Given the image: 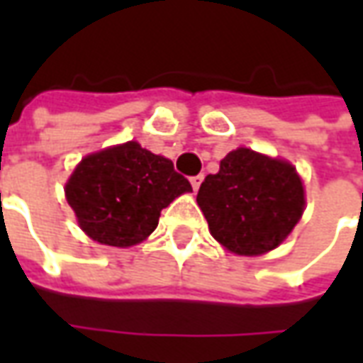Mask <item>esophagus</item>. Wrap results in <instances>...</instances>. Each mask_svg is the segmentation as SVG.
<instances>
[{
  "mask_svg": "<svg viewBox=\"0 0 363 363\" xmlns=\"http://www.w3.org/2000/svg\"><path fill=\"white\" fill-rule=\"evenodd\" d=\"M202 181H204V174H196V177H192V179H190V184H192V189H194V190L200 189Z\"/></svg>",
  "mask_w": 363,
  "mask_h": 363,
  "instance_id": "34e87169",
  "label": "esophagus"
}]
</instances>
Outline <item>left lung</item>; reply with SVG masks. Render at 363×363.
<instances>
[{
    "instance_id": "1",
    "label": "left lung",
    "mask_w": 363,
    "mask_h": 363,
    "mask_svg": "<svg viewBox=\"0 0 363 363\" xmlns=\"http://www.w3.org/2000/svg\"><path fill=\"white\" fill-rule=\"evenodd\" d=\"M196 202L210 233L237 255L276 249L301 218L303 184L296 169L239 147L221 159L220 171L200 184Z\"/></svg>"
}]
</instances>
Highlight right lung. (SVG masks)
Segmentation results:
<instances>
[{
  "instance_id": "right-lung-1",
  "label": "right lung",
  "mask_w": 363,
  "mask_h": 363,
  "mask_svg": "<svg viewBox=\"0 0 363 363\" xmlns=\"http://www.w3.org/2000/svg\"><path fill=\"white\" fill-rule=\"evenodd\" d=\"M190 190L171 159L128 142L83 159L67 181L66 198L93 241L132 247L157 228L163 208Z\"/></svg>"
}]
</instances>
